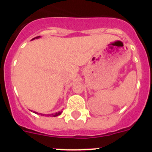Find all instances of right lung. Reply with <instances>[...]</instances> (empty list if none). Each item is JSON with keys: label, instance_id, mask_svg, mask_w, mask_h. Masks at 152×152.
Segmentation results:
<instances>
[{"label": "right lung", "instance_id": "1", "mask_svg": "<svg viewBox=\"0 0 152 152\" xmlns=\"http://www.w3.org/2000/svg\"><path fill=\"white\" fill-rule=\"evenodd\" d=\"M36 38H38V36H37V37H36ZM35 39V38H34ZM35 113H36V112H34ZM61 112H58V113H55V114H50V115H49V116H58V115H60V114L61 113ZM42 115V114H41Z\"/></svg>", "mask_w": 152, "mask_h": 152}]
</instances>
